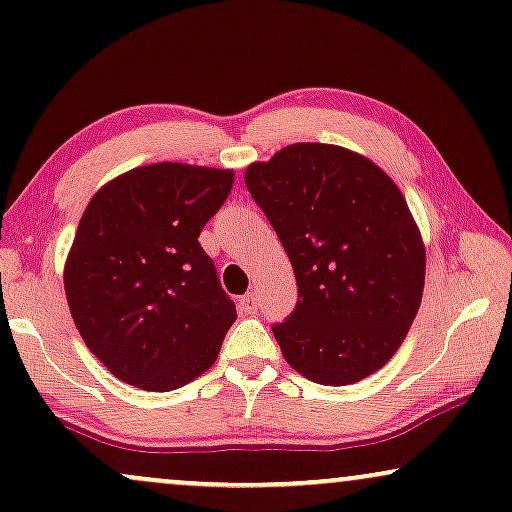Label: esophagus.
I'll use <instances>...</instances> for the list:
<instances>
[{
    "label": "esophagus",
    "instance_id": "1",
    "mask_svg": "<svg viewBox=\"0 0 512 512\" xmlns=\"http://www.w3.org/2000/svg\"><path fill=\"white\" fill-rule=\"evenodd\" d=\"M257 307H260V303H257V295L255 293H248L240 298V310L248 312V315H255Z\"/></svg>",
    "mask_w": 512,
    "mask_h": 512
}]
</instances>
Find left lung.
<instances>
[{"instance_id":"left-lung-1","label":"left lung","mask_w":512,"mask_h":512,"mask_svg":"<svg viewBox=\"0 0 512 512\" xmlns=\"http://www.w3.org/2000/svg\"><path fill=\"white\" fill-rule=\"evenodd\" d=\"M298 281L274 338L295 372L348 386L396 355L415 322L427 252L408 202L372 159L324 143L283 147L245 169Z\"/></svg>"}]
</instances>
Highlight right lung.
<instances>
[{
	"label": "right lung",
	"mask_w": 512,
	"mask_h": 512,
	"mask_svg": "<svg viewBox=\"0 0 512 512\" xmlns=\"http://www.w3.org/2000/svg\"><path fill=\"white\" fill-rule=\"evenodd\" d=\"M231 188V169L162 162L92 195L64 291L85 346L116 379L162 393L214 365L236 305L197 238Z\"/></svg>",
	"instance_id": "1"
}]
</instances>
